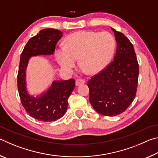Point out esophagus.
<instances>
[{"instance_id": "34e87169", "label": "esophagus", "mask_w": 158, "mask_h": 158, "mask_svg": "<svg viewBox=\"0 0 158 158\" xmlns=\"http://www.w3.org/2000/svg\"><path fill=\"white\" fill-rule=\"evenodd\" d=\"M84 83H85V80L81 79H77L76 80L75 84L77 86H79V85H81V84H84Z\"/></svg>"}]
</instances>
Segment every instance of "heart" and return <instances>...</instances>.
<instances>
[{"label":"heart","mask_w":158,"mask_h":158,"mask_svg":"<svg viewBox=\"0 0 158 158\" xmlns=\"http://www.w3.org/2000/svg\"><path fill=\"white\" fill-rule=\"evenodd\" d=\"M65 44L55 51L58 64L64 69H72L78 59L81 70L92 74L108 65L115 49L114 38L108 32L77 31L66 37Z\"/></svg>","instance_id":"b5f03b06"}]
</instances>
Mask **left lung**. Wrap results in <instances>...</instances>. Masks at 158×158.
I'll list each match as a JSON object with an SVG mask.
<instances>
[{
    "label": "left lung",
    "mask_w": 158,
    "mask_h": 158,
    "mask_svg": "<svg viewBox=\"0 0 158 158\" xmlns=\"http://www.w3.org/2000/svg\"><path fill=\"white\" fill-rule=\"evenodd\" d=\"M111 30L117 43L114 59L88 81L90 103L96 111L106 116L121 114L132 104L139 71L132 44L123 33Z\"/></svg>",
    "instance_id": "1"
}]
</instances>
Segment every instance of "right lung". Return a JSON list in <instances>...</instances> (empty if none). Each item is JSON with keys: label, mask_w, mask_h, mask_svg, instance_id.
Instances as JSON below:
<instances>
[{"label": "right lung", "mask_w": 158, "mask_h": 158, "mask_svg": "<svg viewBox=\"0 0 158 158\" xmlns=\"http://www.w3.org/2000/svg\"><path fill=\"white\" fill-rule=\"evenodd\" d=\"M63 33L56 29H42L29 40L21 54L17 75V86L21 102L31 117L44 122L55 121L65 114L68 100L75 86V81H53L52 85L40 95L34 98L26 89V69L32 56L52 55Z\"/></svg>", "instance_id": "obj_1"}]
</instances>
